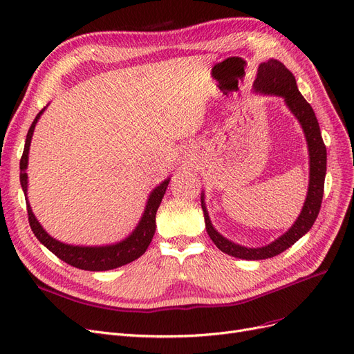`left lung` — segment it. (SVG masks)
Listing matches in <instances>:
<instances>
[{"mask_svg":"<svg viewBox=\"0 0 354 354\" xmlns=\"http://www.w3.org/2000/svg\"><path fill=\"white\" fill-rule=\"evenodd\" d=\"M254 89L257 92H263V94L282 97L286 105L289 106V110L294 113V115L301 122L306 137V143H308V151H310V185H308V194H306L302 211L295 224L292 225L278 240L272 241L270 244L265 245V248H257V249L244 248V245L236 244L223 237L217 230L212 227L205 204H204V195L201 196L205 228L209 239L223 253H227L230 256H234L239 259H245V260H262V259L278 256L286 249H289L292 244L297 243L304 234L310 232V228L317 220L319 208H321L322 195H324L326 171H327V150H326L324 142H322L318 120L314 114L313 106L306 102V100L298 91L295 76L292 75V72L286 69V66L281 64L279 60L269 59L268 62L259 65L257 78L254 81Z\"/></svg>","mask_w":354,"mask_h":354,"instance_id":"1","label":"left lung"}]
</instances>
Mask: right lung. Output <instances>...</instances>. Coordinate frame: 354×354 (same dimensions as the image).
Segmentation results:
<instances>
[{
	"label": "right lung",
	"instance_id": "1",
	"mask_svg": "<svg viewBox=\"0 0 354 354\" xmlns=\"http://www.w3.org/2000/svg\"><path fill=\"white\" fill-rule=\"evenodd\" d=\"M43 111H44V109L36 115L35 121L32 122V126H30V129H28L24 150H23V156L20 160V182H21V188H23L26 196H27L26 169H27V162H28L30 142H32L36 122L40 118ZM169 180H171V178L165 179L159 187H156L151 191L145 214H143L139 225L136 227L134 232L126 240H122L117 244L100 245V248H97V245L95 248H84V245H71V244L60 243L44 232L40 223L36 220L32 208H30L28 201L26 199L28 223H30V227H32V232L39 239V241L43 245H46V248H48L53 254H56L60 260H64L65 263H68L73 268H78L82 270H91V272L111 270V269L120 268L122 265H127L136 259H139L149 248V244H150L153 236H155V230H156V211L162 203V198L166 192Z\"/></svg>",
	"mask_w": 354,
	"mask_h": 354
}]
</instances>
